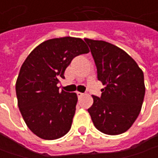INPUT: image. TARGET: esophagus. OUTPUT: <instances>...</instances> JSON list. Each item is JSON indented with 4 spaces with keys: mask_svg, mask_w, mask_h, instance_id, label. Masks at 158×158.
<instances>
[{
    "mask_svg": "<svg viewBox=\"0 0 158 158\" xmlns=\"http://www.w3.org/2000/svg\"><path fill=\"white\" fill-rule=\"evenodd\" d=\"M76 95H77L78 98H81L82 96H83V93H82V92H76Z\"/></svg>",
    "mask_w": 158,
    "mask_h": 158,
    "instance_id": "1",
    "label": "esophagus"
}]
</instances>
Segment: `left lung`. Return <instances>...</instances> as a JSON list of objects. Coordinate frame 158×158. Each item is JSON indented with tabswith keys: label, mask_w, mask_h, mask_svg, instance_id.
I'll return each mask as SVG.
<instances>
[{
	"label": "left lung",
	"mask_w": 158,
	"mask_h": 158,
	"mask_svg": "<svg viewBox=\"0 0 158 158\" xmlns=\"http://www.w3.org/2000/svg\"><path fill=\"white\" fill-rule=\"evenodd\" d=\"M106 87L88 109L98 130L116 135L128 130L141 112L145 95L143 70L127 52L103 40L84 39Z\"/></svg>",
	"instance_id": "8db88e82"
}]
</instances>
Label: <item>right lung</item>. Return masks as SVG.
Returning <instances> with one entry per match:
<instances>
[{
  "mask_svg": "<svg viewBox=\"0 0 158 158\" xmlns=\"http://www.w3.org/2000/svg\"><path fill=\"white\" fill-rule=\"evenodd\" d=\"M89 52L79 38L52 39L39 45L23 63L15 83L18 107L37 136L55 140L70 130L77 95L60 90L57 84L72 60Z\"/></svg>",
  "mask_w": 158,
  "mask_h": 158,
  "instance_id": "obj_1",
  "label": "right lung"
}]
</instances>
